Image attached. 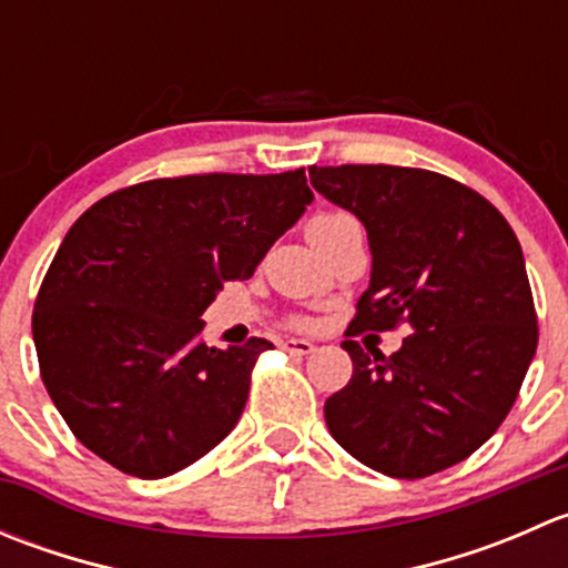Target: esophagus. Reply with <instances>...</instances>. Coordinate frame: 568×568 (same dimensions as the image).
<instances>
[{
	"label": "esophagus",
	"instance_id": "34e87169",
	"mask_svg": "<svg viewBox=\"0 0 568 568\" xmlns=\"http://www.w3.org/2000/svg\"><path fill=\"white\" fill-rule=\"evenodd\" d=\"M280 348H283L285 354H300V357H305V354H311L313 343L311 341H302V337H285V341H280Z\"/></svg>",
	"mask_w": 568,
	"mask_h": 568
}]
</instances>
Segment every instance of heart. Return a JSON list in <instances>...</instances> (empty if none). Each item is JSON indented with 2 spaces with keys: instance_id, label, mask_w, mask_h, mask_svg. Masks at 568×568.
Wrapping results in <instances>:
<instances>
[{
  "instance_id": "heart-1",
  "label": "heart",
  "mask_w": 568,
  "mask_h": 568,
  "mask_svg": "<svg viewBox=\"0 0 568 568\" xmlns=\"http://www.w3.org/2000/svg\"><path fill=\"white\" fill-rule=\"evenodd\" d=\"M343 220H352V216L341 214V211H335V214H318V216H313L311 225H332V222H343ZM291 324L302 326V318H294V321H291Z\"/></svg>"
}]
</instances>
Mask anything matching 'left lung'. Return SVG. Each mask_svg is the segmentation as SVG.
<instances>
[{
	"label": "left lung",
	"instance_id": "1",
	"mask_svg": "<svg viewBox=\"0 0 568 568\" xmlns=\"http://www.w3.org/2000/svg\"><path fill=\"white\" fill-rule=\"evenodd\" d=\"M318 194L368 231L371 285L346 337L409 324L385 357L343 341L348 385L324 404L329 434L365 467L426 478L500 428L536 354V307L506 216L448 175L393 164L311 168Z\"/></svg>",
	"mask_w": 568,
	"mask_h": 568
}]
</instances>
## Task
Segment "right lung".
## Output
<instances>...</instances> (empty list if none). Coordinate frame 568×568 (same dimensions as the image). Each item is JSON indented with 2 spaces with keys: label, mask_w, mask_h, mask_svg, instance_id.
<instances>
[{
  "label": "right lung",
  "mask_w": 568,
  "mask_h": 568,
  "mask_svg": "<svg viewBox=\"0 0 568 568\" xmlns=\"http://www.w3.org/2000/svg\"><path fill=\"white\" fill-rule=\"evenodd\" d=\"M305 170L181 175L90 205L62 239L32 313L38 363L73 437L136 478H164L242 417L263 337L216 348L200 318L250 280L305 214Z\"/></svg>",
  "instance_id": "add662e5"
}]
</instances>
